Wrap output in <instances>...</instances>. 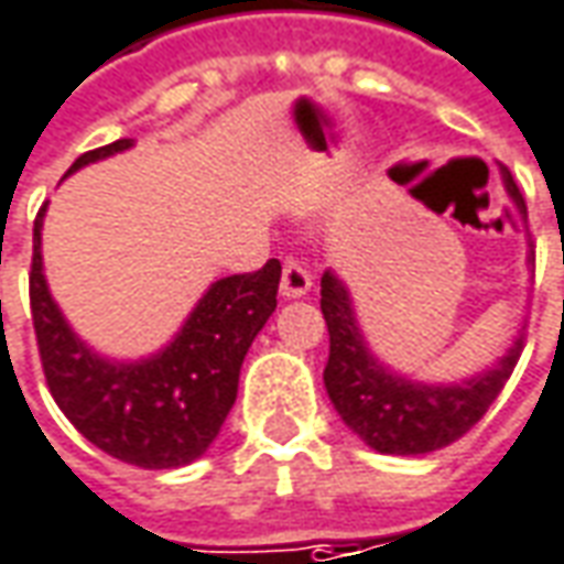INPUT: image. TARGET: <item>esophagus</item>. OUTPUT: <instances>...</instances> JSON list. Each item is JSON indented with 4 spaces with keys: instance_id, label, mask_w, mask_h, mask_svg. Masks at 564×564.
Returning a JSON list of instances; mask_svg holds the SVG:
<instances>
[{
    "instance_id": "1",
    "label": "esophagus",
    "mask_w": 564,
    "mask_h": 564,
    "mask_svg": "<svg viewBox=\"0 0 564 564\" xmlns=\"http://www.w3.org/2000/svg\"><path fill=\"white\" fill-rule=\"evenodd\" d=\"M312 290V271L305 268V262L299 259H286L283 262V274H281V293L286 299H299L305 296Z\"/></svg>"
}]
</instances>
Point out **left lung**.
I'll return each mask as SVG.
<instances>
[{
    "label": "left lung",
    "instance_id": "left-lung-1",
    "mask_svg": "<svg viewBox=\"0 0 564 564\" xmlns=\"http://www.w3.org/2000/svg\"><path fill=\"white\" fill-rule=\"evenodd\" d=\"M503 182L524 213L522 194L509 170H503ZM321 312L330 333V358L324 367L327 394L343 423L379 454H432L463 438L503 392L524 348L522 333L488 373L457 386H423L389 373L367 351L348 290L330 271L321 278Z\"/></svg>",
    "mask_w": 564,
    "mask_h": 564
}]
</instances>
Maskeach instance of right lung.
I'll list each match as a JSON object with an SVG mask.
<instances>
[{
    "mask_svg": "<svg viewBox=\"0 0 564 564\" xmlns=\"http://www.w3.org/2000/svg\"><path fill=\"white\" fill-rule=\"evenodd\" d=\"M132 138L86 151L79 170L126 151ZM67 172V175H70ZM42 213L33 221L30 314L48 392L95 447L138 469H175L206 454L237 398L240 364L278 308L281 262L231 274L209 286L166 351L138 364H110L76 339L42 278Z\"/></svg>",
    "mask_w": 564,
    "mask_h": 564,
    "instance_id": "add662e5",
    "label": "right lung"
}]
</instances>
